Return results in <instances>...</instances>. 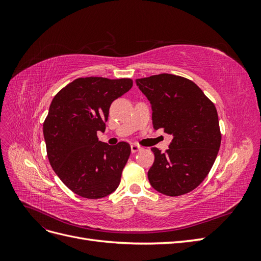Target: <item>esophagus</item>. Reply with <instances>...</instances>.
<instances>
[{"label": "esophagus", "mask_w": 261, "mask_h": 261, "mask_svg": "<svg viewBox=\"0 0 261 261\" xmlns=\"http://www.w3.org/2000/svg\"><path fill=\"white\" fill-rule=\"evenodd\" d=\"M130 149H132V152H133V153H135V152L139 151V150L141 149V147H140L139 145H136V144H133V145L130 146Z\"/></svg>", "instance_id": "34e87169"}]
</instances>
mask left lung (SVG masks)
Instances as JSON below:
<instances>
[{
  "instance_id": "1",
  "label": "left lung",
  "mask_w": 261,
  "mask_h": 261,
  "mask_svg": "<svg viewBox=\"0 0 261 261\" xmlns=\"http://www.w3.org/2000/svg\"><path fill=\"white\" fill-rule=\"evenodd\" d=\"M150 101L154 129L172 135L170 148H151L148 179L159 193L175 197L198 187L216 161L221 145L217 109L192 81L172 74L138 78Z\"/></svg>"
}]
</instances>
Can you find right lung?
I'll use <instances>...</instances> for the list:
<instances>
[{
	"label": "right lung",
	"instance_id": "obj_1",
	"mask_svg": "<svg viewBox=\"0 0 261 261\" xmlns=\"http://www.w3.org/2000/svg\"><path fill=\"white\" fill-rule=\"evenodd\" d=\"M133 87L130 78L81 77L53 98L43 122L46 154L70 191L88 199L112 194L130 154L129 144L109 146L98 139L106 130L112 102Z\"/></svg>",
	"mask_w": 261,
	"mask_h": 261
}]
</instances>
